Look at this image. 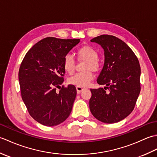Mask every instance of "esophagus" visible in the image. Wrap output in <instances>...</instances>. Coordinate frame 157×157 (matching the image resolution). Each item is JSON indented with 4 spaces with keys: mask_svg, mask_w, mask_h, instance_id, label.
I'll return each instance as SVG.
<instances>
[{
    "mask_svg": "<svg viewBox=\"0 0 157 157\" xmlns=\"http://www.w3.org/2000/svg\"><path fill=\"white\" fill-rule=\"evenodd\" d=\"M85 89V88H83V87H79V86H77L76 87V90H77V93L78 94H80V93L84 90Z\"/></svg>",
    "mask_w": 157,
    "mask_h": 157,
    "instance_id": "34e87169",
    "label": "esophagus"
}]
</instances>
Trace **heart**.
I'll return each mask as SVG.
<instances>
[{
  "instance_id": "b5f03b06",
  "label": "heart",
  "mask_w": 157,
  "mask_h": 157,
  "mask_svg": "<svg viewBox=\"0 0 157 157\" xmlns=\"http://www.w3.org/2000/svg\"><path fill=\"white\" fill-rule=\"evenodd\" d=\"M78 55L79 59L86 61L84 66L86 71L76 73L69 78L68 81L69 84L72 85L79 87H86L94 79L92 70L97 71L101 67V64L97 60L98 53L92 46H84L78 50ZM75 63L73 56L70 54L66 55L63 61V67L65 71L69 74H71L75 70Z\"/></svg>"
}]
</instances>
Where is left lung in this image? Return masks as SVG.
Returning <instances> with one entry per match:
<instances>
[{
    "label": "left lung",
    "mask_w": 157,
    "mask_h": 157,
    "mask_svg": "<svg viewBox=\"0 0 157 157\" xmlns=\"http://www.w3.org/2000/svg\"><path fill=\"white\" fill-rule=\"evenodd\" d=\"M90 41L104 49L105 63L97 83L106 86L90 89V109L103 123L119 122L134 109L140 92V65L132 50L114 36L101 35Z\"/></svg>",
    "instance_id": "1"
}]
</instances>
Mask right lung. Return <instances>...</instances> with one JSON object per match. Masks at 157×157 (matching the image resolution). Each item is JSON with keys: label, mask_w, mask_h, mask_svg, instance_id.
I'll list each match as a JSON object with an SVG mask.
<instances>
[{"label": "right lung", "mask_w": 157, "mask_h": 157, "mask_svg": "<svg viewBox=\"0 0 157 157\" xmlns=\"http://www.w3.org/2000/svg\"><path fill=\"white\" fill-rule=\"evenodd\" d=\"M79 39L47 37L26 53L19 70L21 98L32 117L46 126L63 123L71 112L77 91L73 85L62 86L64 56ZM61 88V87H60Z\"/></svg>", "instance_id": "obj_1"}]
</instances>
